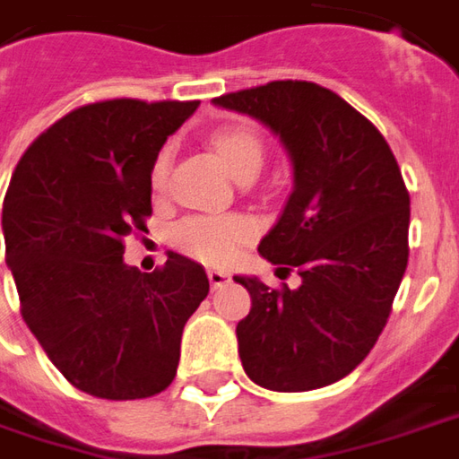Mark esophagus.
I'll return each instance as SVG.
<instances>
[{
  "label": "esophagus",
  "instance_id": "34e87169",
  "mask_svg": "<svg viewBox=\"0 0 459 459\" xmlns=\"http://www.w3.org/2000/svg\"><path fill=\"white\" fill-rule=\"evenodd\" d=\"M208 281H211V288H213V290H219V288L230 283V273L219 271V268H208Z\"/></svg>",
  "mask_w": 459,
  "mask_h": 459
}]
</instances>
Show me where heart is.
I'll use <instances>...</instances> for the list:
<instances>
[{"instance_id":"heart-1","label":"heart","mask_w":459,"mask_h":459,"mask_svg":"<svg viewBox=\"0 0 459 459\" xmlns=\"http://www.w3.org/2000/svg\"><path fill=\"white\" fill-rule=\"evenodd\" d=\"M213 149L230 174H258L263 163V141L246 126H229L213 134ZM169 181V152L156 156L152 169V188L163 191ZM253 238V223L243 216H191L174 230V243L191 258L204 263H229L243 243Z\"/></svg>"}]
</instances>
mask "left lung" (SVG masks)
<instances>
[{
  "label": "left lung",
  "instance_id": "left-lung-1",
  "mask_svg": "<svg viewBox=\"0 0 459 459\" xmlns=\"http://www.w3.org/2000/svg\"><path fill=\"white\" fill-rule=\"evenodd\" d=\"M258 118L293 163V191L258 253L298 288L233 281L251 293L236 325L255 385L303 393L363 363L383 333L408 268L410 194L383 134L325 86L271 82L213 99Z\"/></svg>",
  "mask_w": 459,
  "mask_h": 459
}]
</instances>
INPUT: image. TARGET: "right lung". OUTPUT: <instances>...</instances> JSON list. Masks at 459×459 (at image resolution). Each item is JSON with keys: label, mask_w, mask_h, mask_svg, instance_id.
<instances>
[{"label": "right lung", "mask_w": 459, "mask_h": 459, "mask_svg": "<svg viewBox=\"0 0 459 459\" xmlns=\"http://www.w3.org/2000/svg\"><path fill=\"white\" fill-rule=\"evenodd\" d=\"M198 101L108 99L31 141L2 208L22 318L74 387L139 400L171 385L186 320L208 296L181 253L153 273L124 263L152 216V169Z\"/></svg>", "instance_id": "add662e5"}]
</instances>
